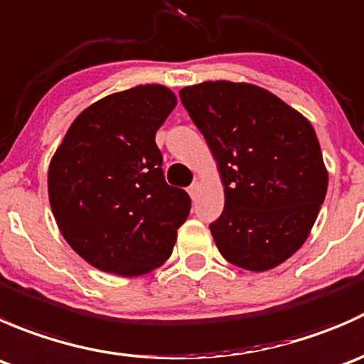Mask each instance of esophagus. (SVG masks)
<instances>
[{"instance_id": "esophagus-1", "label": "esophagus", "mask_w": 364, "mask_h": 364, "mask_svg": "<svg viewBox=\"0 0 364 364\" xmlns=\"http://www.w3.org/2000/svg\"><path fill=\"white\" fill-rule=\"evenodd\" d=\"M188 193H190V197L196 200L197 196H199V183H192V185L188 186Z\"/></svg>"}]
</instances>
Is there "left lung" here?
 <instances>
[{
	"mask_svg": "<svg viewBox=\"0 0 364 364\" xmlns=\"http://www.w3.org/2000/svg\"><path fill=\"white\" fill-rule=\"evenodd\" d=\"M218 161L225 208L209 225L234 266L266 271L306 241L328 192L314 127L269 91L229 80L179 91Z\"/></svg>",
	"mask_w": 364,
	"mask_h": 364,
	"instance_id": "left-lung-1",
	"label": "left lung"
}]
</instances>
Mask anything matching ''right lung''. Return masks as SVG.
<instances>
[{"label": "right lung", "instance_id": "add662e5", "mask_svg": "<svg viewBox=\"0 0 364 364\" xmlns=\"http://www.w3.org/2000/svg\"><path fill=\"white\" fill-rule=\"evenodd\" d=\"M176 107L148 84L80 112L49 167V200L70 247L105 273L139 277L171 257L192 200L167 185L156 130Z\"/></svg>", "mask_w": 364, "mask_h": 364}]
</instances>
